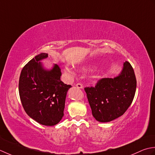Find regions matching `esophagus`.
Instances as JSON below:
<instances>
[{
	"label": "esophagus",
	"instance_id": "esophagus-1",
	"mask_svg": "<svg viewBox=\"0 0 155 155\" xmlns=\"http://www.w3.org/2000/svg\"><path fill=\"white\" fill-rule=\"evenodd\" d=\"M75 86H76L78 88H80V89H82V88H83V86H82V84H77L75 85Z\"/></svg>",
	"mask_w": 155,
	"mask_h": 155
}]
</instances>
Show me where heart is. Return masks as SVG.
Returning a JSON list of instances; mask_svg holds the SVG:
<instances>
[{
  "instance_id": "obj_1",
  "label": "heart",
  "mask_w": 155,
  "mask_h": 155,
  "mask_svg": "<svg viewBox=\"0 0 155 155\" xmlns=\"http://www.w3.org/2000/svg\"><path fill=\"white\" fill-rule=\"evenodd\" d=\"M89 68H90V66L87 65V67H86H86H84V68H83V69H86ZM64 72L65 74L68 75H73V71H72L71 70V69H69V68H64Z\"/></svg>"
}]
</instances>
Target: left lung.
Masks as SVG:
<instances>
[{
    "label": "left lung",
    "mask_w": 155,
    "mask_h": 155,
    "mask_svg": "<svg viewBox=\"0 0 155 155\" xmlns=\"http://www.w3.org/2000/svg\"><path fill=\"white\" fill-rule=\"evenodd\" d=\"M136 88L134 69L126 61L118 76L101 79L95 87L84 90L94 117L98 122H108L124 114L134 99Z\"/></svg>",
    "instance_id": "1"
}]
</instances>
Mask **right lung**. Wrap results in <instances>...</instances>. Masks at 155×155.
<instances>
[{
  "label": "right lung",
  "instance_id": "obj_1",
  "mask_svg": "<svg viewBox=\"0 0 155 155\" xmlns=\"http://www.w3.org/2000/svg\"><path fill=\"white\" fill-rule=\"evenodd\" d=\"M48 54L41 53L25 65L18 82L22 105L30 118L45 126H54L64 116L66 95L71 86L61 81V72L54 64L45 69L42 62Z\"/></svg>",
  "mask_w": 155,
  "mask_h": 155
}]
</instances>
